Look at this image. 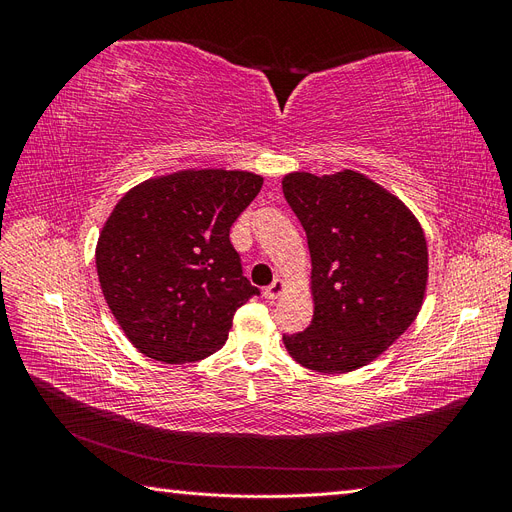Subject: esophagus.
<instances>
[{
	"label": "esophagus",
	"instance_id": "34e87169",
	"mask_svg": "<svg viewBox=\"0 0 512 512\" xmlns=\"http://www.w3.org/2000/svg\"><path fill=\"white\" fill-rule=\"evenodd\" d=\"M284 290H286L284 280H280V277H277V280H273V284H271V286H267V288H265V297H267L269 301H275V299H280V297H282Z\"/></svg>",
	"mask_w": 512,
	"mask_h": 512
}]
</instances>
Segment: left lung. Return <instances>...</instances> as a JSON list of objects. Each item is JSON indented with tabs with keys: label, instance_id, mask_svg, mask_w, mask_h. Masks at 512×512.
I'll return each mask as SVG.
<instances>
[{
	"label": "left lung",
	"instance_id": "obj_1",
	"mask_svg": "<svg viewBox=\"0 0 512 512\" xmlns=\"http://www.w3.org/2000/svg\"><path fill=\"white\" fill-rule=\"evenodd\" d=\"M282 190L312 256V324L284 335L294 361L322 374L359 369L421 312L429 277L425 232L380 183L356 173H288Z\"/></svg>",
	"mask_w": 512,
	"mask_h": 512
}]
</instances>
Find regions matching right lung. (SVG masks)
Masks as SVG:
<instances>
[{"label": "right lung", "instance_id": "1", "mask_svg": "<svg viewBox=\"0 0 512 512\" xmlns=\"http://www.w3.org/2000/svg\"><path fill=\"white\" fill-rule=\"evenodd\" d=\"M262 188L247 170L188 168L134 185L96 245L102 294L149 359L190 363L220 350L247 282L230 226Z\"/></svg>", "mask_w": 512, "mask_h": 512}]
</instances>
